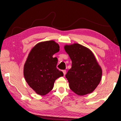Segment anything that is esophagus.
I'll use <instances>...</instances> for the list:
<instances>
[{"label": "esophagus", "mask_w": 121, "mask_h": 121, "mask_svg": "<svg viewBox=\"0 0 121 121\" xmlns=\"http://www.w3.org/2000/svg\"><path fill=\"white\" fill-rule=\"evenodd\" d=\"M62 72H63V75H65V74H66V70H62Z\"/></svg>", "instance_id": "34e87169"}]
</instances>
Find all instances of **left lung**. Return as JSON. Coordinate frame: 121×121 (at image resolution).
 Returning <instances> with one entry per match:
<instances>
[{"label": "left lung", "mask_w": 121, "mask_h": 121, "mask_svg": "<svg viewBox=\"0 0 121 121\" xmlns=\"http://www.w3.org/2000/svg\"><path fill=\"white\" fill-rule=\"evenodd\" d=\"M64 48L72 61L65 75L70 89L78 95L92 93L100 82L102 73L93 53L78 43L65 45Z\"/></svg>", "instance_id": "1"}]
</instances>
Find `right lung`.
Returning <instances> with one entry per match:
<instances>
[{"label":"right lung","instance_id":"add662e5","mask_svg":"<svg viewBox=\"0 0 121 121\" xmlns=\"http://www.w3.org/2000/svg\"><path fill=\"white\" fill-rule=\"evenodd\" d=\"M60 46L54 40L37 44L30 51L24 65V78L35 92L45 95L52 90L54 82L63 73L56 68L58 59L53 58Z\"/></svg>","mask_w":121,"mask_h":121}]
</instances>
